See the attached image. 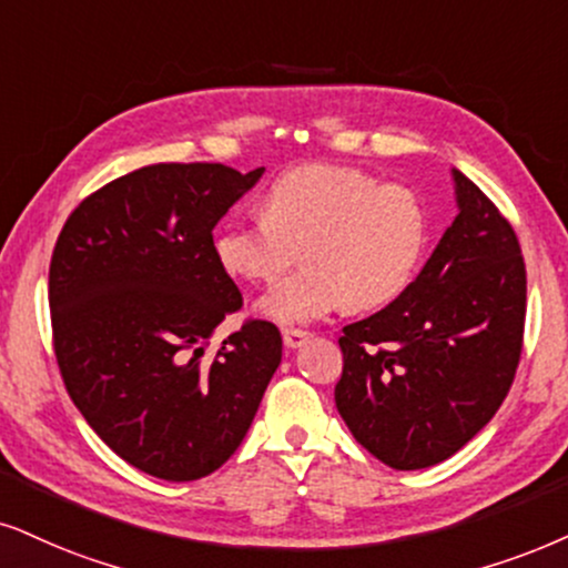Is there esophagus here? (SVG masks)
Wrapping results in <instances>:
<instances>
[{
    "label": "esophagus",
    "instance_id": "34e87169",
    "mask_svg": "<svg viewBox=\"0 0 568 568\" xmlns=\"http://www.w3.org/2000/svg\"><path fill=\"white\" fill-rule=\"evenodd\" d=\"M308 335H312V333H306V329H298V327H285L283 329V341H285V346H288V348H301L308 341Z\"/></svg>",
    "mask_w": 568,
    "mask_h": 568
}]
</instances>
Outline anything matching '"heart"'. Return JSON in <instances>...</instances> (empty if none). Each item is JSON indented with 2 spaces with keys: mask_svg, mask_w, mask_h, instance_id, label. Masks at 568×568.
<instances>
[{
  "mask_svg": "<svg viewBox=\"0 0 568 568\" xmlns=\"http://www.w3.org/2000/svg\"><path fill=\"white\" fill-rule=\"evenodd\" d=\"M429 246L419 193L337 164H304L270 183L262 220L231 222L214 235L227 275L275 283L298 254L306 267L264 293L256 312L277 325H304L346 306L375 312L404 296Z\"/></svg>",
  "mask_w": 568,
  "mask_h": 568,
  "instance_id": "b5f03b06",
  "label": "heart"
}]
</instances>
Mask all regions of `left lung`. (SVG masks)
<instances>
[{"instance_id":"8db88e82","label":"left lung","mask_w":568,"mask_h":568,"mask_svg":"<svg viewBox=\"0 0 568 568\" xmlns=\"http://www.w3.org/2000/svg\"><path fill=\"white\" fill-rule=\"evenodd\" d=\"M458 214L404 296L343 327L335 406L372 456L445 462L498 412L519 367L527 270L511 222L454 170Z\"/></svg>"}]
</instances>
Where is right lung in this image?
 <instances>
[{
  "instance_id": "obj_1",
  "label": "right lung",
  "mask_w": 568,
  "mask_h": 568,
  "mask_svg": "<svg viewBox=\"0 0 568 568\" xmlns=\"http://www.w3.org/2000/svg\"><path fill=\"white\" fill-rule=\"evenodd\" d=\"M262 172L220 162L128 172L75 206L49 264L70 398L123 462L168 483L212 475L235 454L283 358L264 320L204 356L214 327L243 306L212 231Z\"/></svg>"
}]
</instances>
